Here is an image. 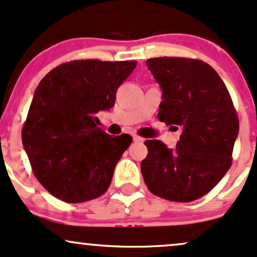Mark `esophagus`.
<instances>
[{"label": "esophagus", "mask_w": 257, "mask_h": 257, "mask_svg": "<svg viewBox=\"0 0 257 257\" xmlns=\"http://www.w3.org/2000/svg\"><path fill=\"white\" fill-rule=\"evenodd\" d=\"M143 141H144V138H142L137 135H134V142H136V143H141V142H143Z\"/></svg>", "instance_id": "1"}]
</instances>
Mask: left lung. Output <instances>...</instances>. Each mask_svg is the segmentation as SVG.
Masks as SVG:
<instances>
[{"instance_id": "1", "label": "left lung", "mask_w": 257, "mask_h": 257, "mask_svg": "<svg viewBox=\"0 0 257 257\" xmlns=\"http://www.w3.org/2000/svg\"><path fill=\"white\" fill-rule=\"evenodd\" d=\"M147 66L162 90L158 117L182 128L176 148L146 141L141 171L154 195L174 202L201 198L232 164L239 132L233 102L215 69L201 60L154 57Z\"/></svg>"}]
</instances>
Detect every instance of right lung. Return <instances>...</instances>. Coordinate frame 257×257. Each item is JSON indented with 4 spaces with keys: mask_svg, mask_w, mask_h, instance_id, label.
I'll return each mask as SVG.
<instances>
[{
    "mask_svg": "<svg viewBox=\"0 0 257 257\" xmlns=\"http://www.w3.org/2000/svg\"><path fill=\"white\" fill-rule=\"evenodd\" d=\"M136 61L75 60L51 69L33 95L24 123V149L33 174L67 203L102 196L114 168L132 142L97 127L96 114L109 109Z\"/></svg>",
    "mask_w": 257,
    "mask_h": 257,
    "instance_id": "1",
    "label": "right lung"
}]
</instances>
